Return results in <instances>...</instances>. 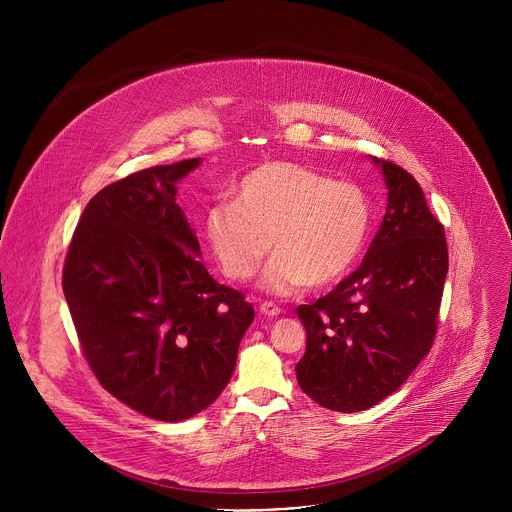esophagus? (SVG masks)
<instances>
[{"label":"esophagus","instance_id":"obj_1","mask_svg":"<svg viewBox=\"0 0 512 512\" xmlns=\"http://www.w3.org/2000/svg\"><path fill=\"white\" fill-rule=\"evenodd\" d=\"M259 312H261L263 316H267V318H275V316H279V314H281V308H279V306H275L273 302H261Z\"/></svg>","mask_w":512,"mask_h":512}]
</instances>
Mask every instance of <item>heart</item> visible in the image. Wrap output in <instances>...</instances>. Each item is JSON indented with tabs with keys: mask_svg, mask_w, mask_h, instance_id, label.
I'll return each mask as SVG.
<instances>
[{
	"mask_svg": "<svg viewBox=\"0 0 512 512\" xmlns=\"http://www.w3.org/2000/svg\"><path fill=\"white\" fill-rule=\"evenodd\" d=\"M373 225L369 194L352 182L294 162H267L241 178L233 202L204 214L202 237L218 267L249 281L269 253L263 289L294 296L306 285L344 279L367 249Z\"/></svg>",
	"mask_w": 512,
	"mask_h": 512,
	"instance_id": "1",
	"label": "heart"
}]
</instances>
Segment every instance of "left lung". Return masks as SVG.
<instances>
[{"label": "left lung", "mask_w": 512, "mask_h": 512, "mask_svg": "<svg viewBox=\"0 0 512 512\" xmlns=\"http://www.w3.org/2000/svg\"><path fill=\"white\" fill-rule=\"evenodd\" d=\"M381 168L387 212L360 267L328 296L298 306L306 354L302 391L318 405L354 413L395 393L429 352L448 275L444 227L401 166Z\"/></svg>", "instance_id": "obj_1"}]
</instances>
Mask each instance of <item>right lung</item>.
<instances>
[{"instance_id":"1","label":"right lung","mask_w":512,"mask_h":512,"mask_svg":"<svg viewBox=\"0 0 512 512\" xmlns=\"http://www.w3.org/2000/svg\"><path fill=\"white\" fill-rule=\"evenodd\" d=\"M200 158L105 186L72 235L62 289L85 358L127 407L160 421L206 409L233 377L255 318L241 291L216 283L176 204Z\"/></svg>"}]
</instances>
